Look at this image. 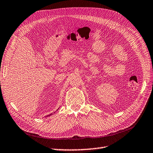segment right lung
<instances>
[{
  "label": "right lung",
  "mask_w": 153,
  "mask_h": 153,
  "mask_svg": "<svg viewBox=\"0 0 153 153\" xmlns=\"http://www.w3.org/2000/svg\"><path fill=\"white\" fill-rule=\"evenodd\" d=\"M48 116H49V115H48Z\"/></svg>",
  "instance_id": "right-lung-1"
}]
</instances>
